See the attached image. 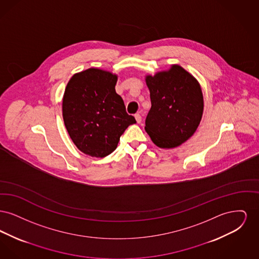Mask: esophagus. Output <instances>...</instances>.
Instances as JSON below:
<instances>
[{"mask_svg":"<svg viewBox=\"0 0 259 259\" xmlns=\"http://www.w3.org/2000/svg\"><path fill=\"white\" fill-rule=\"evenodd\" d=\"M135 118L138 123H141V122H142V116H141L140 113H137V114H136Z\"/></svg>","mask_w":259,"mask_h":259,"instance_id":"1","label":"esophagus"}]
</instances>
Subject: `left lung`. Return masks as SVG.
<instances>
[{
    "label": "left lung",
    "instance_id": "left-lung-1",
    "mask_svg": "<svg viewBox=\"0 0 259 259\" xmlns=\"http://www.w3.org/2000/svg\"><path fill=\"white\" fill-rule=\"evenodd\" d=\"M151 108L145 129L154 145L174 148L195 133L201 121L204 100L197 79L180 65L147 74Z\"/></svg>",
    "mask_w": 259,
    "mask_h": 259
}]
</instances>
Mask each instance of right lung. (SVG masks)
I'll return each mask as SVG.
<instances>
[{"label":"right lung","instance_id":"1","mask_svg":"<svg viewBox=\"0 0 259 259\" xmlns=\"http://www.w3.org/2000/svg\"><path fill=\"white\" fill-rule=\"evenodd\" d=\"M117 74L98 68L74 74L62 101L65 127L75 147L91 157H105L117 148L126 128L136 123L115 92Z\"/></svg>","mask_w":259,"mask_h":259}]
</instances>
